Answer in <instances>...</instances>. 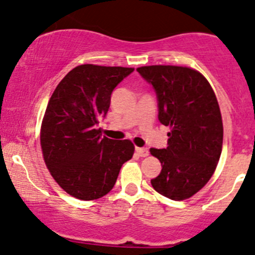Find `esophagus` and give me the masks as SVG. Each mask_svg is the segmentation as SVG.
I'll return each instance as SVG.
<instances>
[{"mask_svg":"<svg viewBox=\"0 0 255 255\" xmlns=\"http://www.w3.org/2000/svg\"><path fill=\"white\" fill-rule=\"evenodd\" d=\"M135 151H136V154L141 157H145L149 155V150H147L146 147H135Z\"/></svg>","mask_w":255,"mask_h":255,"instance_id":"obj_1","label":"esophagus"}]
</instances>
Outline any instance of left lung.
Listing matches in <instances>:
<instances>
[{"label":"left lung","instance_id":"obj_1","mask_svg":"<svg viewBox=\"0 0 255 255\" xmlns=\"http://www.w3.org/2000/svg\"><path fill=\"white\" fill-rule=\"evenodd\" d=\"M154 89L159 121L170 126L168 146L150 152L161 162L151 185L171 200H184L209 181L223 147V121L217 96L196 70L181 66L136 69Z\"/></svg>","mask_w":255,"mask_h":255}]
</instances>
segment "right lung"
Segmentation results:
<instances>
[{"mask_svg": "<svg viewBox=\"0 0 255 255\" xmlns=\"http://www.w3.org/2000/svg\"><path fill=\"white\" fill-rule=\"evenodd\" d=\"M134 69L80 65L60 81L41 125L46 166L74 198L94 200L114 188L119 171L134 154L130 140L101 137L99 120L110 108L114 89Z\"/></svg>", "mask_w": 255, "mask_h": 255, "instance_id": "1", "label": "right lung"}]
</instances>
